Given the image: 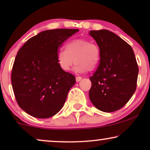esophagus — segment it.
Listing matches in <instances>:
<instances>
[{"label":"esophagus","mask_w":150,"mask_h":150,"mask_svg":"<svg viewBox=\"0 0 150 150\" xmlns=\"http://www.w3.org/2000/svg\"><path fill=\"white\" fill-rule=\"evenodd\" d=\"M81 79H82V77H81V76H76V82L81 81Z\"/></svg>","instance_id":"34e87169"}]
</instances>
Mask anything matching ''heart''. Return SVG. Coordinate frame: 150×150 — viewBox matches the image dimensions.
<instances>
[{"label": "heart", "instance_id": "1", "mask_svg": "<svg viewBox=\"0 0 150 150\" xmlns=\"http://www.w3.org/2000/svg\"><path fill=\"white\" fill-rule=\"evenodd\" d=\"M100 60L99 46L85 39H76L65 44V50L57 53V61L62 70L69 71L75 63V71L85 72L92 71L98 66Z\"/></svg>", "mask_w": 150, "mask_h": 150}]
</instances>
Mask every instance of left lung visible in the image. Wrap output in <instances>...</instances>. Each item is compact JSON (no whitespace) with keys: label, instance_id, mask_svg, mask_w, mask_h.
<instances>
[{"label":"left lung","instance_id":"8db88e82","mask_svg":"<svg viewBox=\"0 0 150 150\" xmlns=\"http://www.w3.org/2000/svg\"><path fill=\"white\" fill-rule=\"evenodd\" d=\"M100 50V60L92 76L89 98L98 109L116 111L129 101L137 89L139 67L130 45L108 30H91Z\"/></svg>","mask_w":150,"mask_h":150}]
</instances>
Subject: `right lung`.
I'll return each mask as SVG.
<instances>
[{
	"instance_id": "obj_1",
	"label": "right lung",
	"mask_w": 150,
	"mask_h": 150,
	"mask_svg": "<svg viewBox=\"0 0 150 150\" xmlns=\"http://www.w3.org/2000/svg\"><path fill=\"white\" fill-rule=\"evenodd\" d=\"M79 29L47 30L27 40L16 55L11 84L18 105L26 113L45 119L64 105L75 76L62 70L57 53L63 43Z\"/></svg>"
}]
</instances>
